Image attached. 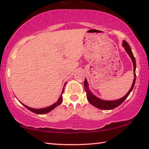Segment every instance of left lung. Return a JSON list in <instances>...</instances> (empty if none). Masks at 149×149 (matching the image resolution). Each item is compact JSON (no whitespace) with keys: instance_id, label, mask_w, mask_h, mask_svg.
<instances>
[{"instance_id":"1","label":"left lung","mask_w":149,"mask_h":149,"mask_svg":"<svg viewBox=\"0 0 149 149\" xmlns=\"http://www.w3.org/2000/svg\"><path fill=\"white\" fill-rule=\"evenodd\" d=\"M123 45L126 51V52L128 53V54L130 55V58H131L132 61L133 62V65H134V80H133V84L132 85L131 88L130 89V90L128 91V92L122 98L117 100L114 101H105L102 100H100L97 98L95 96H94L92 94V92L89 90L88 87V83L86 79H85V81H84V88H85V91L86 92V96H87V99L89 102H90L92 105H93L95 107H96L99 109L101 110H112L114 108L118 107V106L120 105V104L123 102L127 98V97L129 96L130 93L132 92L133 88H134V84H135V81H136V73H135V71H136V61H135V58L133 55V53L132 52L131 49H130V45H128V43L126 41H123Z\"/></svg>"}]
</instances>
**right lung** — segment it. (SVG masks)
<instances>
[{"instance_id": "obj_1", "label": "right lung", "mask_w": 149, "mask_h": 149, "mask_svg": "<svg viewBox=\"0 0 149 149\" xmlns=\"http://www.w3.org/2000/svg\"><path fill=\"white\" fill-rule=\"evenodd\" d=\"M64 92V88L63 89V90H62V93L61 94V96L59 97L58 100H57V102H55L54 104H53L51 106H49V107H47L45 108H42V109H34V108H29L28 107V106H26L25 105H24L25 107H26L27 108L28 110H29L30 111H31V112H34V113H36V114H46V113H48L51 110H52L53 109H54L55 107H57V106H59V104H60L62 101H63V96H62V94H63V93Z\"/></svg>"}]
</instances>
